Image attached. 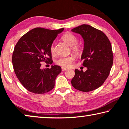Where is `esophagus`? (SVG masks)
Masks as SVG:
<instances>
[{
  "label": "esophagus",
  "mask_w": 129,
  "mask_h": 129,
  "mask_svg": "<svg viewBox=\"0 0 129 129\" xmlns=\"http://www.w3.org/2000/svg\"><path fill=\"white\" fill-rule=\"evenodd\" d=\"M61 70H62V71H65L68 70V69L66 68H64V67H62V68H61Z\"/></svg>",
  "instance_id": "obj_1"
}]
</instances>
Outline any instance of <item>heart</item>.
<instances>
[{"instance_id":"obj_1","label":"heart","mask_w":129,"mask_h":129,"mask_svg":"<svg viewBox=\"0 0 129 129\" xmlns=\"http://www.w3.org/2000/svg\"><path fill=\"white\" fill-rule=\"evenodd\" d=\"M62 40L68 44V45L71 46V50L74 52L75 54L79 55L82 53V49L80 45L77 44L78 43V38L74 35L70 33H66L63 35L62 37ZM51 53L54 54L55 53L54 47L53 45H51L50 48ZM75 59V57L73 55H70L68 57H62L57 59L56 63L57 65L61 67L68 68L70 67L72 63L74 62Z\"/></svg>"}]
</instances>
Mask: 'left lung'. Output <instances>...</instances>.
<instances>
[{
    "label": "left lung",
    "mask_w": 129,
    "mask_h": 129,
    "mask_svg": "<svg viewBox=\"0 0 129 129\" xmlns=\"http://www.w3.org/2000/svg\"><path fill=\"white\" fill-rule=\"evenodd\" d=\"M71 30L80 34L83 39L81 59L87 68L85 72L76 69L71 83L79 91H93L104 83L112 67L114 56L111 42L104 32L89 25L83 24Z\"/></svg>",
    "instance_id": "1"
}]
</instances>
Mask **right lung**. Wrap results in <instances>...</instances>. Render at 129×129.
<instances>
[{"label": "right lung", "instance_id": "obj_1", "mask_svg": "<svg viewBox=\"0 0 129 129\" xmlns=\"http://www.w3.org/2000/svg\"><path fill=\"white\" fill-rule=\"evenodd\" d=\"M64 29L34 28L23 35L15 45L12 57L13 68L19 81L29 91L44 94L54 87L61 67L54 65L50 69H42L41 62L52 64L50 48Z\"/></svg>", "mask_w": 129, "mask_h": 129}]
</instances>
